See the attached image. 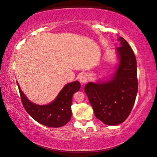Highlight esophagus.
<instances>
[{
	"mask_svg": "<svg viewBox=\"0 0 157 157\" xmlns=\"http://www.w3.org/2000/svg\"><path fill=\"white\" fill-rule=\"evenodd\" d=\"M79 82H80L82 84H86V83L88 82V75L86 74V73H82V74L79 76Z\"/></svg>",
	"mask_w": 157,
	"mask_h": 157,
	"instance_id": "esophagus-1",
	"label": "esophagus"
}]
</instances>
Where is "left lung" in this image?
Instances as JSON below:
<instances>
[{"instance_id": "obj_1", "label": "left lung", "mask_w": 157, "mask_h": 157, "mask_svg": "<svg viewBox=\"0 0 157 157\" xmlns=\"http://www.w3.org/2000/svg\"><path fill=\"white\" fill-rule=\"evenodd\" d=\"M116 49L118 64L107 80L88 82L84 90L94 115L107 125H118L129 116L136 99L138 82L137 61L126 40L120 36Z\"/></svg>"}]
</instances>
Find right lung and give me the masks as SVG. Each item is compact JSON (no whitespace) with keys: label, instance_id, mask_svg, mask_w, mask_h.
<instances>
[{"label":"right lung","instance_id":"add662e5","mask_svg":"<svg viewBox=\"0 0 157 157\" xmlns=\"http://www.w3.org/2000/svg\"><path fill=\"white\" fill-rule=\"evenodd\" d=\"M19 88L21 100L26 111L36 122L46 127H60L65 125L71 118L72 97L81 87L78 81L69 83L62 90L52 102L47 105H36L31 102Z\"/></svg>","mask_w":157,"mask_h":157}]
</instances>
